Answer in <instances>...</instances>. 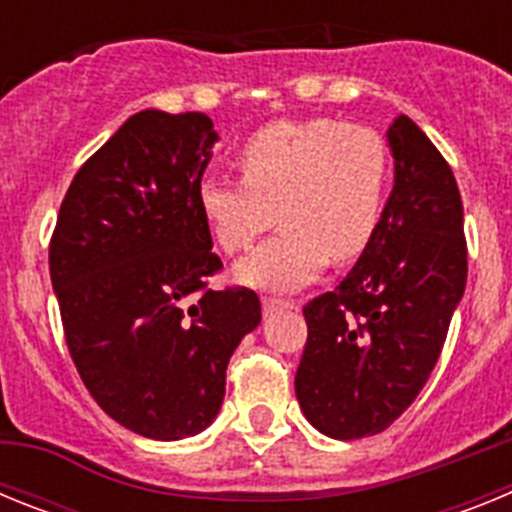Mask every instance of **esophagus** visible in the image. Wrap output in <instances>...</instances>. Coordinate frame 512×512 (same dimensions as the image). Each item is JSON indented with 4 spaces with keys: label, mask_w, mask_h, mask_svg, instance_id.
<instances>
[{
    "label": "esophagus",
    "mask_w": 512,
    "mask_h": 512,
    "mask_svg": "<svg viewBox=\"0 0 512 512\" xmlns=\"http://www.w3.org/2000/svg\"><path fill=\"white\" fill-rule=\"evenodd\" d=\"M261 305H264V315H274L277 310H287V307H292V302L277 300V297H264Z\"/></svg>",
    "instance_id": "esophagus-1"
}]
</instances>
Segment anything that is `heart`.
Masks as SVG:
<instances>
[{
    "mask_svg": "<svg viewBox=\"0 0 512 512\" xmlns=\"http://www.w3.org/2000/svg\"><path fill=\"white\" fill-rule=\"evenodd\" d=\"M238 166L241 182L205 176L197 187L220 248L246 251L277 215L284 228L238 264L243 284L297 289L328 259H356L377 233L392 171L377 130L328 117L269 122L246 138Z\"/></svg>",
    "mask_w": 512,
    "mask_h": 512,
    "instance_id": "1",
    "label": "heart"
}]
</instances>
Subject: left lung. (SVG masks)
<instances>
[{
    "mask_svg": "<svg viewBox=\"0 0 512 512\" xmlns=\"http://www.w3.org/2000/svg\"><path fill=\"white\" fill-rule=\"evenodd\" d=\"M387 143L395 187L377 233L333 292L302 307L297 400L305 418L338 441L377 436L413 405L467 287L454 171L408 115L395 117Z\"/></svg>",
    "mask_w": 512,
    "mask_h": 512,
    "instance_id": "8db88e82",
    "label": "left lung"
}]
</instances>
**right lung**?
<instances>
[{"mask_svg":"<svg viewBox=\"0 0 512 512\" xmlns=\"http://www.w3.org/2000/svg\"><path fill=\"white\" fill-rule=\"evenodd\" d=\"M217 133L202 112L143 110L76 171L51 238V282L81 382L138 436H197L225 369L261 323L253 289H207L223 269L197 187Z\"/></svg>","mask_w":512,"mask_h":512,"instance_id":"obj_1","label":"right lung"}]
</instances>
